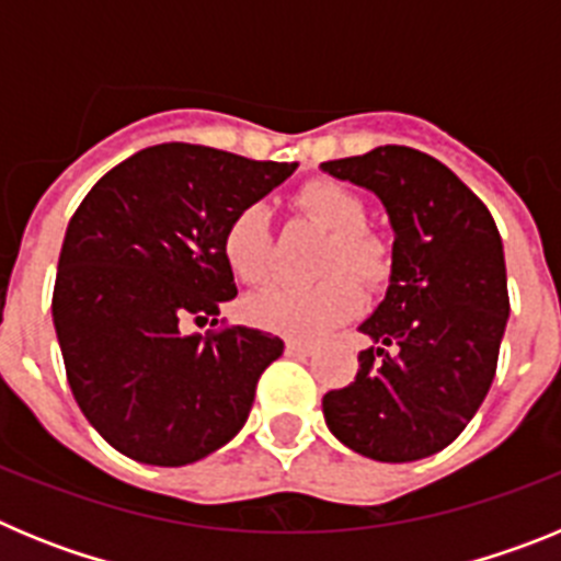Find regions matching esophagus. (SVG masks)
I'll return each mask as SVG.
<instances>
[{
	"label": "esophagus",
	"mask_w": 561,
	"mask_h": 561,
	"mask_svg": "<svg viewBox=\"0 0 561 561\" xmlns=\"http://www.w3.org/2000/svg\"><path fill=\"white\" fill-rule=\"evenodd\" d=\"M314 351V345L306 340H286V354L289 356H309Z\"/></svg>",
	"instance_id": "1"
}]
</instances>
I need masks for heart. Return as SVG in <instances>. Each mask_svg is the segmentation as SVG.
Returning a JSON list of instances; mask_svg holds the SVG:
<instances>
[{
    "instance_id": "obj_1",
    "label": "heart",
    "mask_w": 561,
    "mask_h": 561,
    "mask_svg": "<svg viewBox=\"0 0 561 561\" xmlns=\"http://www.w3.org/2000/svg\"><path fill=\"white\" fill-rule=\"evenodd\" d=\"M297 210L331 232L320 261L325 277L314 284H275L247 300V314L261 329L286 336H314L345 323L362 306L357 279L370 289L390 277V250L376 232L365 230L368 207L340 182L314 180L295 196ZM221 255L244 284H261L272 270L270 207L250 202L238 207L221 232ZM351 271L357 279L347 275Z\"/></svg>"
}]
</instances>
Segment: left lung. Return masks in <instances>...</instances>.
Masks as SVG:
<instances>
[{
  "label": "left lung",
  "instance_id": "1",
  "mask_svg": "<svg viewBox=\"0 0 561 561\" xmlns=\"http://www.w3.org/2000/svg\"><path fill=\"white\" fill-rule=\"evenodd\" d=\"M368 187L393 225L390 286L359 325L374 340L348 388L323 396L331 433L354 453L408 463L449 447L497 370L508 284L497 225L444 162L408 146L323 162Z\"/></svg>",
  "mask_w": 561,
  "mask_h": 561
}]
</instances>
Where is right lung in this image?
I'll list each match as a JSON object with an SVG mask.
<instances>
[{"instance_id":"1","label":"right lung","mask_w":561,"mask_h":561,"mask_svg":"<svg viewBox=\"0 0 561 561\" xmlns=\"http://www.w3.org/2000/svg\"><path fill=\"white\" fill-rule=\"evenodd\" d=\"M295 168L162 142L114 165L69 219L53 323L78 408L126 458L185 466L244 427L284 340L247 325L185 329L238 295L221 255L232 213Z\"/></svg>"}]
</instances>
